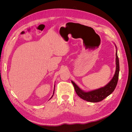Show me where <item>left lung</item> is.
<instances>
[{
    "label": "left lung",
    "mask_w": 132,
    "mask_h": 132,
    "mask_svg": "<svg viewBox=\"0 0 132 132\" xmlns=\"http://www.w3.org/2000/svg\"><path fill=\"white\" fill-rule=\"evenodd\" d=\"M116 47L117 48L116 45ZM116 69L114 75L111 80L104 87L92 91L85 92L84 90H82V89H81L79 86L77 85V84H75V82H74L73 81H71L74 87L76 93L77 94V95L80 98L88 102L96 103L102 101L106 97L109 96L111 94H112V93H113L117 86L118 81L119 73V62L117 54V48L116 50Z\"/></svg>",
    "instance_id": "8db88e82"
}]
</instances>
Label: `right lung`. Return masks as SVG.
<instances>
[{"label":"right lung","mask_w":132,"mask_h":132,"mask_svg":"<svg viewBox=\"0 0 132 132\" xmlns=\"http://www.w3.org/2000/svg\"><path fill=\"white\" fill-rule=\"evenodd\" d=\"M54 90H53V95H52V97H51V98L52 97H53V94H54ZM51 98H50V99H51Z\"/></svg>","instance_id":"add662e5"}]
</instances>
